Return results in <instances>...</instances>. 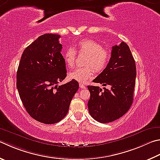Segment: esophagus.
I'll list each match as a JSON object with an SVG mask.
<instances>
[{
	"mask_svg": "<svg viewBox=\"0 0 160 160\" xmlns=\"http://www.w3.org/2000/svg\"><path fill=\"white\" fill-rule=\"evenodd\" d=\"M79 86H80V88H82V89H85V88H86L85 85H84L83 83H80V84H79Z\"/></svg>",
	"mask_w": 160,
	"mask_h": 160,
	"instance_id": "obj_1",
	"label": "esophagus"
}]
</instances>
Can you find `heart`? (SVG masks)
<instances>
[{"instance_id": "obj_1", "label": "heart", "mask_w": 160, "mask_h": 160, "mask_svg": "<svg viewBox=\"0 0 160 160\" xmlns=\"http://www.w3.org/2000/svg\"><path fill=\"white\" fill-rule=\"evenodd\" d=\"M79 54L88 55L85 60V67L77 68L69 73L71 80L79 82H85L89 78L94 76L96 72H103L107 68L111 58V52L103 48V45L92 39H82L77 43ZM76 59V52L72 48H68L63 54V60L69 68L74 66Z\"/></svg>"}]
</instances>
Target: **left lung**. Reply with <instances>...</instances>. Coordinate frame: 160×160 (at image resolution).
I'll return each mask as SVG.
<instances>
[{"label": "left lung", "mask_w": 160, "mask_h": 160, "mask_svg": "<svg viewBox=\"0 0 160 160\" xmlns=\"http://www.w3.org/2000/svg\"><path fill=\"white\" fill-rule=\"evenodd\" d=\"M136 63L124 42L112 48L109 64L93 80L104 87L89 85V112L101 123L118 120L128 111L133 103L136 84Z\"/></svg>", "instance_id": "1"}]
</instances>
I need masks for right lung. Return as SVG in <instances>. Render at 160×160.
<instances>
[{
    "instance_id": "obj_1",
    "label": "right lung",
    "mask_w": 160,
    "mask_h": 160,
    "mask_svg": "<svg viewBox=\"0 0 160 160\" xmlns=\"http://www.w3.org/2000/svg\"><path fill=\"white\" fill-rule=\"evenodd\" d=\"M59 35L39 36L25 49L17 72V88L27 112L44 124H55L67 114L79 88L72 80L58 86L66 77Z\"/></svg>"
}]
</instances>
